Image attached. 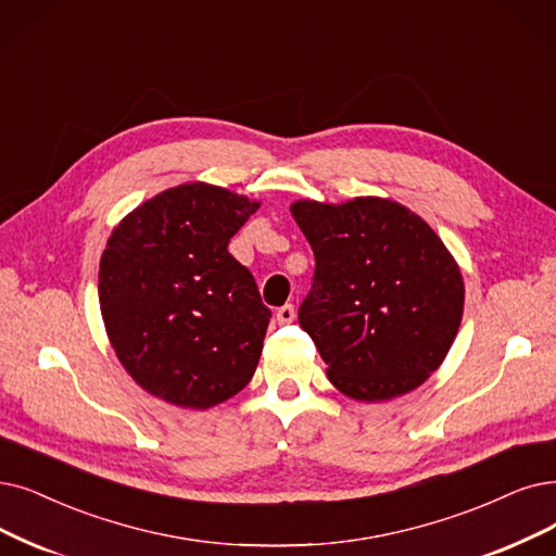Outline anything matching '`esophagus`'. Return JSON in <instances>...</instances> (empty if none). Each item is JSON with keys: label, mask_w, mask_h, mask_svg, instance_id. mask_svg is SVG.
Listing matches in <instances>:
<instances>
[{"label": "esophagus", "mask_w": 556, "mask_h": 556, "mask_svg": "<svg viewBox=\"0 0 556 556\" xmlns=\"http://www.w3.org/2000/svg\"><path fill=\"white\" fill-rule=\"evenodd\" d=\"M294 317H296V309H294V305H292V303H287V305L278 307V313H276L278 324H292V321H294Z\"/></svg>", "instance_id": "obj_1"}]
</instances>
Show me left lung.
Masks as SVG:
<instances>
[{
	"mask_svg": "<svg viewBox=\"0 0 556 556\" xmlns=\"http://www.w3.org/2000/svg\"><path fill=\"white\" fill-rule=\"evenodd\" d=\"M292 216L315 253L299 324L330 383L358 402L419 388L445 361L463 317L465 287L445 243L388 198L296 201Z\"/></svg>",
	"mask_w": 556,
	"mask_h": 556,
	"instance_id": "left-lung-1",
	"label": "left lung"
}]
</instances>
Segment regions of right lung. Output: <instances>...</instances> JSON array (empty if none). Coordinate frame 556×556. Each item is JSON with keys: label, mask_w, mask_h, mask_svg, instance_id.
<instances>
[{"label": "right lung", "mask_w": 556, "mask_h": 556, "mask_svg": "<svg viewBox=\"0 0 556 556\" xmlns=\"http://www.w3.org/2000/svg\"><path fill=\"white\" fill-rule=\"evenodd\" d=\"M257 201L205 182L157 193L111 232L98 294L111 346L143 390L205 410L253 379L271 309L228 243Z\"/></svg>", "instance_id": "1"}]
</instances>
